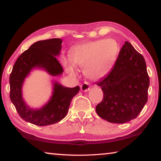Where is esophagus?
Masks as SVG:
<instances>
[{"instance_id": "34e87169", "label": "esophagus", "mask_w": 161, "mask_h": 161, "mask_svg": "<svg viewBox=\"0 0 161 161\" xmlns=\"http://www.w3.org/2000/svg\"><path fill=\"white\" fill-rule=\"evenodd\" d=\"M80 88L81 91L88 92L89 89H90V84L87 82V81H85V82H84L82 84H81Z\"/></svg>"}]
</instances>
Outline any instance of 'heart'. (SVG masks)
I'll return each instance as SVG.
<instances>
[{"instance_id": "b5f03b06", "label": "heart", "mask_w": 161, "mask_h": 161, "mask_svg": "<svg viewBox=\"0 0 161 161\" xmlns=\"http://www.w3.org/2000/svg\"><path fill=\"white\" fill-rule=\"evenodd\" d=\"M119 53V45L115 40L100 39L75 45L70 51V59L64 58L62 64L67 72L75 75L74 64L84 68L87 77L98 80L107 75L112 69Z\"/></svg>"}]
</instances>
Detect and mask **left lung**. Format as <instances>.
I'll use <instances>...</instances> for the list:
<instances>
[{"label": "left lung", "mask_w": 161, "mask_h": 161, "mask_svg": "<svg viewBox=\"0 0 161 161\" xmlns=\"http://www.w3.org/2000/svg\"><path fill=\"white\" fill-rule=\"evenodd\" d=\"M149 82L143 57L126 41L113 69L97 82L103 93L96 107L97 114L114 124L136 119L148 101Z\"/></svg>", "instance_id": "left-lung-1"}]
</instances>
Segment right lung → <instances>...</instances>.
Instances as JSON below:
<instances>
[{
    "mask_svg": "<svg viewBox=\"0 0 161 161\" xmlns=\"http://www.w3.org/2000/svg\"><path fill=\"white\" fill-rule=\"evenodd\" d=\"M62 43L60 38L35 42L19 56L10 75V100L24 121L37 126H48L63 119L72 98L80 91L79 86L69 88L54 81L52 97L41 108L30 107L23 99L22 87L32 69H42L53 77L63 73V69L56 58L60 54Z\"/></svg>",
    "mask_w": 161,
    "mask_h": 161,
    "instance_id": "obj_1",
    "label": "right lung"
}]
</instances>
